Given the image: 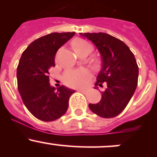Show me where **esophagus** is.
Instances as JSON below:
<instances>
[{
	"mask_svg": "<svg viewBox=\"0 0 157 157\" xmlns=\"http://www.w3.org/2000/svg\"><path fill=\"white\" fill-rule=\"evenodd\" d=\"M77 91H78V92H80V93H86V90H85V89H78V90H77Z\"/></svg>",
	"mask_w": 157,
	"mask_h": 157,
	"instance_id": "obj_1",
	"label": "esophagus"
}]
</instances>
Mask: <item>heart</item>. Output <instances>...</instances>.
Returning a JSON list of instances; mask_svg holds the SVG:
<instances>
[{
	"label": "heart",
	"mask_w": 157,
	"mask_h": 157,
	"mask_svg": "<svg viewBox=\"0 0 157 157\" xmlns=\"http://www.w3.org/2000/svg\"><path fill=\"white\" fill-rule=\"evenodd\" d=\"M92 45L90 42L83 39H77L74 42V49L75 52L79 54L80 52H86L88 55L92 51ZM60 51L57 53L56 59H58ZM95 65L97 64V61H93ZM90 77V73L86 69L71 70L67 71L64 75V81L67 86L71 87H80L83 86L88 79Z\"/></svg>",
	"instance_id": "1"
}]
</instances>
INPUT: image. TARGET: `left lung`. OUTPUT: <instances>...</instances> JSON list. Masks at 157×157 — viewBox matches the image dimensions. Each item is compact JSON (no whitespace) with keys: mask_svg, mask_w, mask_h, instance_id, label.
Segmentation results:
<instances>
[{"mask_svg":"<svg viewBox=\"0 0 157 157\" xmlns=\"http://www.w3.org/2000/svg\"><path fill=\"white\" fill-rule=\"evenodd\" d=\"M80 35L96 45L102 58V69L95 88L102 87V83L106 84L101 100L89 104V108L102 118L117 116L127 106L137 86L138 66L134 54L122 41L106 33Z\"/></svg>","mask_w":157,"mask_h":157,"instance_id":"1","label":"left lung"}]
</instances>
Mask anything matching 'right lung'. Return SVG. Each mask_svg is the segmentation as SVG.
I'll use <instances>...</instances> for the list:
<instances>
[{"label": "right lung", "mask_w": 157, "mask_h": 157, "mask_svg": "<svg viewBox=\"0 0 157 157\" xmlns=\"http://www.w3.org/2000/svg\"><path fill=\"white\" fill-rule=\"evenodd\" d=\"M75 33H53L39 38L23 52L17 71L18 90L28 110L36 118L52 121L68 108L69 98L75 90L49 83V69L55 67L57 51Z\"/></svg>", "instance_id": "1"}]
</instances>
